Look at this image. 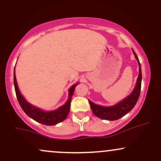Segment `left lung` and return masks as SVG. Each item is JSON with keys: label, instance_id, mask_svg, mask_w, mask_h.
I'll list each match as a JSON object with an SVG mask.
<instances>
[{"label": "left lung", "instance_id": "obj_1", "mask_svg": "<svg viewBox=\"0 0 161 161\" xmlns=\"http://www.w3.org/2000/svg\"><path fill=\"white\" fill-rule=\"evenodd\" d=\"M133 53L136 57V60H138V65H139V73L136 82V87H135L133 92L129 95L126 98L120 101L119 103L112 107H102L100 105H97L92 101H89L90 107H91L92 112L96 116L107 120H116L119 118L123 117L127 113H129L134 108L135 105L137 103L138 97H139L140 92H141V86H142V69L141 64L136 55V53L133 51Z\"/></svg>", "mask_w": 161, "mask_h": 161}]
</instances>
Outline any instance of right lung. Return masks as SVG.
Wrapping results in <instances>:
<instances>
[{
	"instance_id": "1",
	"label": "right lung",
	"mask_w": 161,
	"mask_h": 161,
	"mask_svg": "<svg viewBox=\"0 0 161 161\" xmlns=\"http://www.w3.org/2000/svg\"><path fill=\"white\" fill-rule=\"evenodd\" d=\"M14 87H15V92L16 97H17L19 104L25 114H27L29 117L36 120L38 123H42V124L47 125H56L60 122L64 121L69 114L70 109V103H71L72 96L74 92L75 87L77 84L73 85L69 90V98L67 101L65 103V104L63 105L60 108L57 110H53V111L45 112L39 108H37L36 107L32 106L30 104L25 101V98L21 95L19 92V88H18L17 82H16L15 70L14 73Z\"/></svg>"
}]
</instances>
